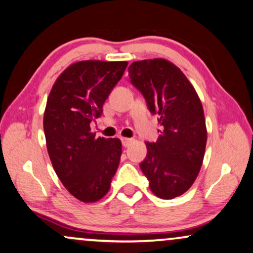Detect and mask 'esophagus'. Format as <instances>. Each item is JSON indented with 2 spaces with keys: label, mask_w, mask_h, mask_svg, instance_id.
<instances>
[{
  "label": "esophagus",
  "mask_w": 253,
  "mask_h": 253,
  "mask_svg": "<svg viewBox=\"0 0 253 253\" xmlns=\"http://www.w3.org/2000/svg\"><path fill=\"white\" fill-rule=\"evenodd\" d=\"M121 142H123L124 147H128L130 142H132V139H128V137H121Z\"/></svg>",
  "instance_id": "1"
}]
</instances>
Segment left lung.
I'll list each match as a JSON object with an SVG mask.
<instances>
[{
	"mask_svg": "<svg viewBox=\"0 0 253 253\" xmlns=\"http://www.w3.org/2000/svg\"><path fill=\"white\" fill-rule=\"evenodd\" d=\"M128 75L162 126L156 142L146 143L140 168L156 197L173 199L193 185L203 166L207 142L203 104L184 73L166 59L133 62Z\"/></svg>",
	"mask_w": 253,
	"mask_h": 253,
	"instance_id": "left-lung-1",
	"label": "left lung"
}]
</instances>
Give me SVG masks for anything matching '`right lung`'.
I'll return each instance as SVG.
<instances>
[{
  "instance_id": "1",
  "label": "right lung",
  "mask_w": 253,
  "mask_h": 253,
  "mask_svg": "<svg viewBox=\"0 0 253 253\" xmlns=\"http://www.w3.org/2000/svg\"><path fill=\"white\" fill-rule=\"evenodd\" d=\"M127 61L85 60L60 74L50 90L43 132L50 162L68 192L83 203H96L110 190L121 156L117 137H96L90 123L124 75Z\"/></svg>"
}]
</instances>
